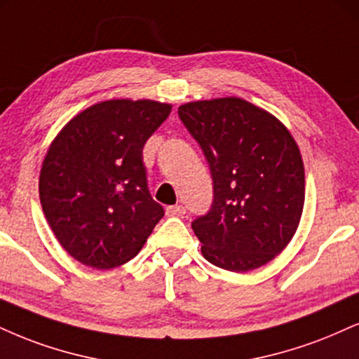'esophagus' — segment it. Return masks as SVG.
Instances as JSON below:
<instances>
[{"label": "esophagus", "instance_id": "1", "mask_svg": "<svg viewBox=\"0 0 359 359\" xmlns=\"http://www.w3.org/2000/svg\"><path fill=\"white\" fill-rule=\"evenodd\" d=\"M185 214V207L177 204V205H170L167 207V215H170V217H180V215Z\"/></svg>", "mask_w": 359, "mask_h": 359}]
</instances>
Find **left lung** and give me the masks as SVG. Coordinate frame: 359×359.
Wrapping results in <instances>:
<instances>
[{
    "label": "left lung",
    "mask_w": 359,
    "mask_h": 359,
    "mask_svg": "<svg viewBox=\"0 0 359 359\" xmlns=\"http://www.w3.org/2000/svg\"><path fill=\"white\" fill-rule=\"evenodd\" d=\"M179 118L212 175V205L192 221L210 264L245 273L289 244L304 205V167L287 128L241 98L192 102Z\"/></svg>",
    "instance_id": "obj_1"
}]
</instances>
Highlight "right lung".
<instances>
[{"mask_svg":"<svg viewBox=\"0 0 359 359\" xmlns=\"http://www.w3.org/2000/svg\"><path fill=\"white\" fill-rule=\"evenodd\" d=\"M170 110L152 100L102 102L51 144L40 174L41 207L56 239L81 264H125L163 217L149 192L142 150Z\"/></svg>","mask_w":359,"mask_h":359,"instance_id":"obj_1","label":"right lung"}]
</instances>
